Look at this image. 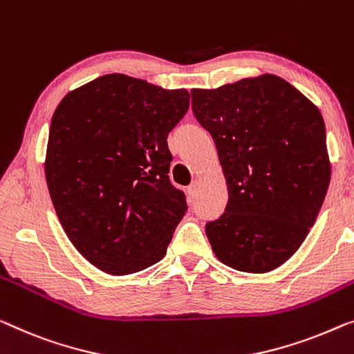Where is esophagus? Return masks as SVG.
Returning <instances> with one entry per match:
<instances>
[{"label": "esophagus", "instance_id": "34e87169", "mask_svg": "<svg viewBox=\"0 0 354 354\" xmlns=\"http://www.w3.org/2000/svg\"><path fill=\"white\" fill-rule=\"evenodd\" d=\"M197 191H198V181H194L191 186L187 187V192H189V195H192V197H194V195L197 194Z\"/></svg>", "mask_w": 354, "mask_h": 354}]
</instances>
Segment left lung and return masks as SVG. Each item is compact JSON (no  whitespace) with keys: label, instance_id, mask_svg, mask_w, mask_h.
I'll return each instance as SVG.
<instances>
[{"label":"left lung","instance_id":"1","mask_svg":"<svg viewBox=\"0 0 354 354\" xmlns=\"http://www.w3.org/2000/svg\"><path fill=\"white\" fill-rule=\"evenodd\" d=\"M191 95L229 191L224 214L205 225L211 248L235 270L270 272L304 243L328 192L323 115L273 75Z\"/></svg>","mask_w":354,"mask_h":354}]
</instances>
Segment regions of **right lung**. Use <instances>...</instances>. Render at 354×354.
Wrapping results in <instances>:
<instances>
[{
  "mask_svg": "<svg viewBox=\"0 0 354 354\" xmlns=\"http://www.w3.org/2000/svg\"><path fill=\"white\" fill-rule=\"evenodd\" d=\"M189 92L106 75L66 95L52 115L46 181L68 239L111 275H130L165 256L187 211L170 183L168 133Z\"/></svg>",
  "mask_w": 354,
  "mask_h": 354,
  "instance_id": "add662e5",
  "label": "right lung"
}]
</instances>
